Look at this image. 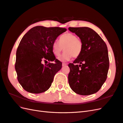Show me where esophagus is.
<instances>
[{"instance_id":"esophagus-1","label":"esophagus","mask_w":123,"mask_h":123,"mask_svg":"<svg viewBox=\"0 0 123 123\" xmlns=\"http://www.w3.org/2000/svg\"><path fill=\"white\" fill-rule=\"evenodd\" d=\"M67 65V63H62V66H65V65Z\"/></svg>"}]
</instances>
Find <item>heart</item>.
<instances>
[{
    "instance_id": "heart-1",
    "label": "heart",
    "mask_w": 123,
    "mask_h": 123,
    "mask_svg": "<svg viewBox=\"0 0 123 123\" xmlns=\"http://www.w3.org/2000/svg\"><path fill=\"white\" fill-rule=\"evenodd\" d=\"M64 50L63 55L59 58L62 61H68L72 58H78L81 53L83 42L74 34L66 33L60 38V42L55 40L52 44V52L54 55L59 56Z\"/></svg>"
}]
</instances>
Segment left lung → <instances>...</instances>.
Returning <instances> with one entry per match:
<instances>
[{
	"instance_id": "1",
	"label": "left lung",
	"mask_w": 123,
	"mask_h": 123,
	"mask_svg": "<svg viewBox=\"0 0 123 123\" xmlns=\"http://www.w3.org/2000/svg\"><path fill=\"white\" fill-rule=\"evenodd\" d=\"M83 42L81 53L68 65L70 86L74 92L88 95L100 90L106 81L109 68L107 45L95 31L88 27H69Z\"/></svg>"
}]
</instances>
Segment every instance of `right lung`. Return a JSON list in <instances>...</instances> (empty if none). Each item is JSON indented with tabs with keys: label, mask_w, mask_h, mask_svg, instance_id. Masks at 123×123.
Masks as SVG:
<instances>
[{
	"label": "right lung",
	"mask_w": 123,
	"mask_h": 123,
	"mask_svg": "<svg viewBox=\"0 0 123 123\" xmlns=\"http://www.w3.org/2000/svg\"><path fill=\"white\" fill-rule=\"evenodd\" d=\"M66 31L60 27L36 26L23 37L17 50L15 70L18 81L25 90L39 94L50 88L54 76L62 68L61 62L52 52V44ZM47 60L48 64L42 63ZM54 61L55 64L50 62Z\"/></svg>",
	"instance_id": "right-lung-1"
}]
</instances>
